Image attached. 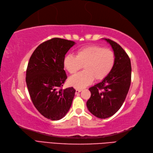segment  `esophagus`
Returning <instances> with one entry per match:
<instances>
[{
  "mask_svg": "<svg viewBox=\"0 0 153 153\" xmlns=\"http://www.w3.org/2000/svg\"><path fill=\"white\" fill-rule=\"evenodd\" d=\"M82 91V89H77L76 90V94H78V93H79V92H81Z\"/></svg>",
  "mask_w": 153,
  "mask_h": 153,
  "instance_id": "esophagus-1",
  "label": "esophagus"
}]
</instances>
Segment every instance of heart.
Segmentation results:
<instances>
[{
	"instance_id": "b5f03b06",
	"label": "heart",
	"mask_w": 153,
	"mask_h": 153,
	"mask_svg": "<svg viewBox=\"0 0 153 153\" xmlns=\"http://www.w3.org/2000/svg\"><path fill=\"white\" fill-rule=\"evenodd\" d=\"M64 66L69 73L74 74L84 68V71L70 77L68 83L77 89H82L95 79L105 78L115 64V55L111 50L92 45L82 48L76 56L68 54L64 59Z\"/></svg>"
}]
</instances>
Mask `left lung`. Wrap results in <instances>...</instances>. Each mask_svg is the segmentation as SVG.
<instances>
[{
    "instance_id": "left-lung-1",
    "label": "left lung",
    "mask_w": 153,
    "mask_h": 153,
    "mask_svg": "<svg viewBox=\"0 0 153 153\" xmlns=\"http://www.w3.org/2000/svg\"><path fill=\"white\" fill-rule=\"evenodd\" d=\"M105 40L111 46L114 52V66L105 78L89 89L91 97L86 103L91 114L100 119L110 117L121 108L127 97L131 80L129 57L115 42L110 39Z\"/></svg>"
}]
</instances>
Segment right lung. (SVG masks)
I'll use <instances>...</instances> for the list:
<instances>
[{
	"instance_id": "1",
	"label": "right lung",
	"mask_w": 153,
	"mask_h": 153,
	"mask_svg": "<svg viewBox=\"0 0 153 153\" xmlns=\"http://www.w3.org/2000/svg\"><path fill=\"white\" fill-rule=\"evenodd\" d=\"M74 41L53 38L36 48L26 70V82L36 108L45 117L59 120L67 114L76 90L62 89L67 76L64 59Z\"/></svg>"
}]
</instances>
